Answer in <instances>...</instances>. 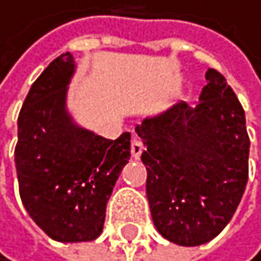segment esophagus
I'll return each mask as SVG.
<instances>
[{
  "label": "esophagus",
  "mask_w": 261,
  "mask_h": 261,
  "mask_svg": "<svg viewBox=\"0 0 261 261\" xmlns=\"http://www.w3.org/2000/svg\"><path fill=\"white\" fill-rule=\"evenodd\" d=\"M143 141L138 138V136H133V140H132V154L133 158H140L141 153H143Z\"/></svg>",
  "instance_id": "1"
}]
</instances>
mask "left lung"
Segmentation results:
<instances>
[{
  "label": "left lung",
  "instance_id": "left-lung-1",
  "mask_svg": "<svg viewBox=\"0 0 261 261\" xmlns=\"http://www.w3.org/2000/svg\"><path fill=\"white\" fill-rule=\"evenodd\" d=\"M205 79L196 107L179 101L136 126L154 227L184 247L224 230L248 181L245 112L220 72L209 69Z\"/></svg>",
  "mask_w": 261,
  "mask_h": 261
}]
</instances>
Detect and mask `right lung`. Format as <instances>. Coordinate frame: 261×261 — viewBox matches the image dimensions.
I'll return each instance as SVG.
<instances>
[{
	"instance_id": "add662e5",
	"label": "right lung",
	"mask_w": 261,
	"mask_h": 261,
	"mask_svg": "<svg viewBox=\"0 0 261 261\" xmlns=\"http://www.w3.org/2000/svg\"><path fill=\"white\" fill-rule=\"evenodd\" d=\"M72 72L65 52L31 87L17 117L14 163L21 200L36 224L57 242H90L103 230L132 135L107 140L73 125L65 112Z\"/></svg>"
}]
</instances>
